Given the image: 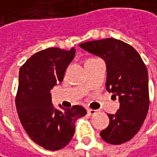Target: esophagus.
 <instances>
[{
  "mask_svg": "<svg viewBox=\"0 0 157 157\" xmlns=\"http://www.w3.org/2000/svg\"><path fill=\"white\" fill-rule=\"evenodd\" d=\"M96 112H97V110H95V109H89L87 110V113H88L90 116H93V115H94Z\"/></svg>",
  "mask_w": 157,
  "mask_h": 157,
  "instance_id": "34e87169",
  "label": "esophagus"
}]
</instances>
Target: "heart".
<instances>
[{
    "label": "heart",
    "mask_w": 157,
    "mask_h": 157,
    "mask_svg": "<svg viewBox=\"0 0 157 157\" xmlns=\"http://www.w3.org/2000/svg\"><path fill=\"white\" fill-rule=\"evenodd\" d=\"M90 59H93V58H89V59H87V60H90ZM87 60H86V61H87Z\"/></svg>",
    "instance_id": "b5f03b06"
}]
</instances>
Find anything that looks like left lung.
Listing matches in <instances>:
<instances>
[{"label":"left lung","instance_id":"8db88e82","mask_svg":"<svg viewBox=\"0 0 157 157\" xmlns=\"http://www.w3.org/2000/svg\"><path fill=\"white\" fill-rule=\"evenodd\" d=\"M80 48L104 59L106 90L118 96L121 103L116 114H108L109 124L101 131V138L112 145L130 140L142 127L149 109L146 64L134 48L116 38L84 42Z\"/></svg>","mask_w":157,"mask_h":157}]
</instances>
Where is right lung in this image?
Returning <instances> with one entry per match:
<instances>
[{"label":"right lung","instance_id":"1","mask_svg":"<svg viewBox=\"0 0 157 157\" xmlns=\"http://www.w3.org/2000/svg\"><path fill=\"white\" fill-rule=\"evenodd\" d=\"M75 49L50 48L29 57L20 69L15 102L23 128L29 136L45 149L64 148L75 134L76 120L86 114L80 105L55 109L51 89L64 79Z\"/></svg>","mask_w":157,"mask_h":157}]
</instances>
